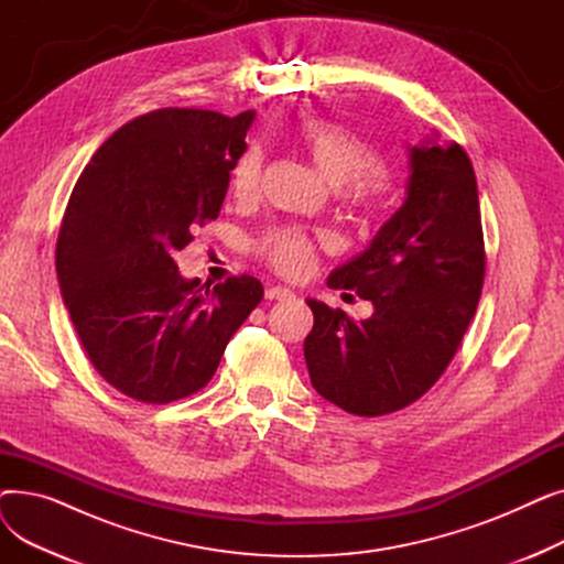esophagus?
Segmentation results:
<instances>
[{
    "label": "esophagus",
    "mask_w": 564,
    "mask_h": 564,
    "mask_svg": "<svg viewBox=\"0 0 564 564\" xmlns=\"http://www.w3.org/2000/svg\"><path fill=\"white\" fill-rule=\"evenodd\" d=\"M264 297L272 300V302H288L294 297V292L288 290V288H281V285H270L264 290Z\"/></svg>",
    "instance_id": "1"
}]
</instances>
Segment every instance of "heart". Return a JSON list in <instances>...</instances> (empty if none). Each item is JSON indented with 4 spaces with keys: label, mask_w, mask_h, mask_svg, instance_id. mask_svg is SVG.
Wrapping results in <instances>:
<instances>
[{
    "label": "heart",
    "mask_w": 564,
    "mask_h": 564,
    "mask_svg": "<svg viewBox=\"0 0 564 564\" xmlns=\"http://www.w3.org/2000/svg\"><path fill=\"white\" fill-rule=\"evenodd\" d=\"M300 148L329 185L340 187L347 203L377 210L389 198L391 183L377 166V148L334 121H304L294 130ZM262 155L249 148L230 169V189L235 198L249 200L258 192ZM319 240L300 228H274L256 242V253L285 279L306 276L317 260Z\"/></svg>",
    "instance_id": "heart-1"
}]
</instances>
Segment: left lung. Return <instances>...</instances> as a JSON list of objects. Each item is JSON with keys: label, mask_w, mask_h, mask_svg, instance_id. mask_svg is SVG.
I'll return each mask as SVG.
<instances>
[{"label": "left lung", "mask_w": 564, "mask_h": 564, "mask_svg": "<svg viewBox=\"0 0 564 564\" xmlns=\"http://www.w3.org/2000/svg\"><path fill=\"white\" fill-rule=\"evenodd\" d=\"M485 283L476 171L459 143L409 148L400 210L327 279L372 304L368 319L308 300L313 389L354 416H387L425 395L453 361Z\"/></svg>", "instance_id": "1"}]
</instances>
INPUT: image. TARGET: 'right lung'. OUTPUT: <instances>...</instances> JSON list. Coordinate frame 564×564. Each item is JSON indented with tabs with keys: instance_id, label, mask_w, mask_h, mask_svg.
<instances>
[{
	"instance_id": "obj_1",
	"label": "right lung",
	"mask_w": 564,
	"mask_h": 564,
	"mask_svg": "<svg viewBox=\"0 0 564 564\" xmlns=\"http://www.w3.org/2000/svg\"><path fill=\"white\" fill-rule=\"evenodd\" d=\"M253 116L143 113L98 148L70 194L56 240L58 285L88 361L137 402L200 391L262 300L253 276L198 285L173 260L219 217Z\"/></svg>"
}]
</instances>
